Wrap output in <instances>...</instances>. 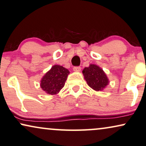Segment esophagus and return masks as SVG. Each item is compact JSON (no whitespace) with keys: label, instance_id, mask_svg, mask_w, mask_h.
<instances>
[{"label":"esophagus","instance_id":"1","mask_svg":"<svg viewBox=\"0 0 146 146\" xmlns=\"http://www.w3.org/2000/svg\"><path fill=\"white\" fill-rule=\"evenodd\" d=\"M81 68L80 67H74L73 69L75 72H79L81 71Z\"/></svg>","mask_w":146,"mask_h":146}]
</instances>
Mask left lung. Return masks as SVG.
<instances>
[{
    "label": "left lung",
    "instance_id": "8db88e82",
    "mask_svg": "<svg viewBox=\"0 0 146 146\" xmlns=\"http://www.w3.org/2000/svg\"><path fill=\"white\" fill-rule=\"evenodd\" d=\"M87 83L93 90L102 91L108 86L110 81L102 68L95 64H90L82 71Z\"/></svg>",
    "mask_w": 146,
    "mask_h": 146
}]
</instances>
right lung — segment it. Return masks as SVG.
<instances>
[{
	"label": "right lung",
	"instance_id": "obj_1",
	"mask_svg": "<svg viewBox=\"0 0 146 146\" xmlns=\"http://www.w3.org/2000/svg\"><path fill=\"white\" fill-rule=\"evenodd\" d=\"M69 70L63 66L55 65L50 68L40 80V86L48 95H57L65 85Z\"/></svg>",
	"mask_w": 146,
	"mask_h": 146
}]
</instances>
